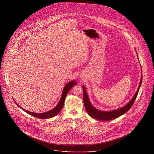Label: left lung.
Here are the masks:
<instances>
[{
  "instance_id": "left-lung-1",
  "label": "left lung",
  "mask_w": 154,
  "mask_h": 154,
  "mask_svg": "<svg viewBox=\"0 0 154 154\" xmlns=\"http://www.w3.org/2000/svg\"><path fill=\"white\" fill-rule=\"evenodd\" d=\"M142 77H143V76L141 75L139 88H138V89L137 91V92L133 96L132 100L124 107L119 109L117 110L111 111H101L97 110V109H96L95 108H94L92 106V104H91V103L89 100L88 96L87 95V92L85 91V88L84 87H82L83 90H84V91H83V93H84V96H83L84 104L85 108L87 110L88 114L91 117L94 118L96 119L97 120H99V121H110V120H112V119H114L115 118L119 117L121 116L124 114L125 112H126L128 110L132 107L133 103L134 102V101H135V100L137 97V96L138 93H139L140 87L141 82H142V79H143Z\"/></svg>"
}]
</instances>
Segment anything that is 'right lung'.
Here are the masks:
<instances>
[{
  "instance_id": "add662e5",
  "label": "right lung",
  "mask_w": 154,
  "mask_h": 154,
  "mask_svg": "<svg viewBox=\"0 0 154 154\" xmlns=\"http://www.w3.org/2000/svg\"><path fill=\"white\" fill-rule=\"evenodd\" d=\"M77 84V82L75 81H72L70 82H69V83H67L66 85L65 86V87L63 88V92H62V95L61 96L60 100L59 101L58 104H57V106L56 107H55V108H54L51 110L47 111L46 112H43V113H35V112H32L29 111L25 110L23 109H22L21 107H20L17 103H15L17 104V105L18 106V107H20L22 110H23L24 111H25L26 112H27L28 114H29L30 115L35 117L38 118H41V119H46V118H50L53 117L55 116H57L59 112L60 111V110L62 109L63 105H64V102L66 98V95L67 94V93L69 92V91L70 90V89L73 87L74 85H75Z\"/></svg>"
}]
</instances>
